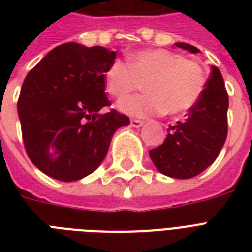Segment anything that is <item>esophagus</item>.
I'll return each instance as SVG.
<instances>
[{
	"label": "esophagus",
	"mask_w": 252,
	"mask_h": 252,
	"mask_svg": "<svg viewBox=\"0 0 252 252\" xmlns=\"http://www.w3.org/2000/svg\"><path fill=\"white\" fill-rule=\"evenodd\" d=\"M130 126H133V128H140V126H144V122H142V120H138V119H132V120H130Z\"/></svg>",
	"instance_id": "obj_1"
}]
</instances>
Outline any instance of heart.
Returning a JSON list of instances; mask_svg holds the SVG:
<instances>
[{
	"instance_id": "heart-1",
	"label": "heart",
	"mask_w": 252,
	"mask_h": 252,
	"mask_svg": "<svg viewBox=\"0 0 252 252\" xmlns=\"http://www.w3.org/2000/svg\"><path fill=\"white\" fill-rule=\"evenodd\" d=\"M106 91L120 98L142 82L145 94L126 96L116 104L123 114L149 118L165 112L179 115L191 110L203 94L205 73L197 63L168 49L154 48L132 52L126 63L111 61L103 74Z\"/></svg>"
}]
</instances>
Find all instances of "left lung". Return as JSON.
Here are the masks:
<instances>
[{
    "label": "left lung",
    "mask_w": 252,
    "mask_h": 252,
    "mask_svg": "<svg viewBox=\"0 0 252 252\" xmlns=\"http://www.w3.org/2000/svg\"><path fill=\"white\" fill-rule=\"evenodd\" d=\"M175 45L191 53L200 52L187 43ZM227 107L222 74L211 65V76L197 103L188 110L183 122L170 126L163 144L149 152L158 171L175 179H189L209 167L226 140Z\"/></svg>",
    "instance_id": "obj_1"
}]
</instances>
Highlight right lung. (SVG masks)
<instances>
[{"label": "right lung", "instance_id": "right-lung-1", "mask_svg": "<svg viewBox=\"0 0 252 252\" xmlns=\"http://www.w3.org/2000/svg\"><path fill=\"white\" fill-rule=\"evenodd\" d=\"M116 52L65 43L45 55L26 76L18 115L26 152L45 175L76 182L94 172L112 136L129 124L110 106L103 74Z\"/></svg>", "mask_w": 252, "mask_h": 252}]
</instances>
